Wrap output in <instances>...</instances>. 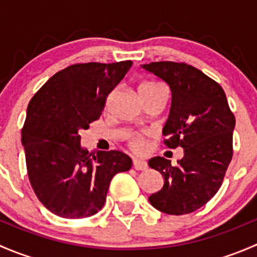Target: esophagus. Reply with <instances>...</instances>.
I'll return each instance as SVG.
<instances>
[{"mask_svg":"<svg viewBox=\"0 0 257 257\" xmlns=\"http://www.w3.org/2000/svg\"><path fill=\"white\" fill-rule=\"evenodd\" d=\"M133 167H134V169H137V170H147L148 169L147 162H144V160H139V159L133 160Z\"/></svg>","mask_w":257,"mask_h":257,"instance_id":"1","label":"esophagus"}]
</instances>
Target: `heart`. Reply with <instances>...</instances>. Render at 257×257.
I'll return each mask as SVG.
<instances>
[{
	"label": "heart",
	"mask_w": 257,
	"mask_h": 257,
	"mask_svg": "<svg viewBox=\"0 0 257 257\" xmlns=\"http://www.w3.org/2000/svg\"><path fill=\"white\" fill-rule=\"evenodd\" d=\"M164 88L162 85H159L155 82H143L138 88L139 97L145 98L149 97V95L155 94V93L160 92ZM126 145L129 147V149L133 150L137 154H144L148 150V138L144 134H133V136L128 137L126 139Z\"/></svg>",
	"instance_id": "b5f03b06"
}]
</instances>
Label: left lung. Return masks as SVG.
<instances>
[{
	"mask_svg": "<svg viewBox=\"0 0 257 257\" xmlns=\"http://www.w3.org/2000/svg\"><path fill=\"white\" fill-rule=\"evenodd\" d=\"M143 67L169 84L172 108L163 129L164 144L184 149L177 167L163 157L149 160V167L164 177V186L149 201L165 214H190L205 205L224 181L234 154L235 115L221 85L195 67L170 61Z\"/></svg>",
	"mask_w": 257,
	"mask_h": 257,
	"instance_id": "1",
	"label": "left lung"
}]
</instances>
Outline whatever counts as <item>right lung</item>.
I'll list each match as a JSON object with an SVG mask.
<instances>
[{"label": "right lung", "mask_w": 257, "mask_h": 257, "mask_svg": "<svg viewBox=\"0 0 257 257\" xmlns=\"http://www.w3.org/2000/svg\"><path fill=\"white\" fill-rule=\"evenodd\" d=\"M132 63L72 64L52 76L30 100L21 132L27 174L38 200L54 215H94L104 205L114 175L132 168V159L120 150L82 149L79 136L99 119L108 95Z\"/></svg>", "instance_id": "add662e5"}]
</instances>
